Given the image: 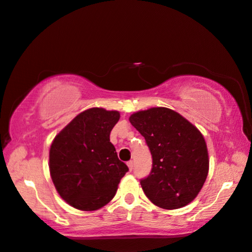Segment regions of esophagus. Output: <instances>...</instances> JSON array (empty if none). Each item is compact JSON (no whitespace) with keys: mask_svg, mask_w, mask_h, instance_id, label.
Returning <instances> with one entry per match:
<instances>
[{"mask_svg":"<svg viewBox=\"0 0 252 252\" xmlns=\"http://www.w3.org/2000/svg\"><path fill=\"white\" fill-rule=\"evenodd\" d=\"M126 164H127V166H129V170H130V171H132V168H133V162H132V161H129V162L126 163Z\"/></svg>","mask_w":252,"mask_h":252,"instance_id":"34e87169","label":"esophagus"}]
</instances>
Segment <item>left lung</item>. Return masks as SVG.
Here are the masks:
<instances>
[{"label":"left lung","mask_w":252,"mask_h":252,"mask_svg":"<svg viewBox=\"0 0 252 252\" xmlns=\"http://www.w3.org/2000/svg\"><path fill=\"white\" fill-rule=\"evenodd\" d=\"M129 121L146 140L153 168L140 180L144 193L162 209H179L200 193L209 172L207 144L195 126L175 111L153 107Z\"/></svg>","instance_id":"left-lung-1"}]
</instances>
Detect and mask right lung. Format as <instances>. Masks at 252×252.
<instances>
[{
    "instance_id": "right-lung-1",
    "label": "right lung",
    "mask_w": 252,
    "mask_h": 252,
    "mask_svg": "<svg viewBox=\"0 0 252 252\" xmlns=\"http://www.w3.org/2000/svg\"><path fill=\"white\" fill-rule=\"evenodd\" d=\"M119 120L118 111L89 108L76 115L52 141L49 152L52 183L73 208L94 211L104 207L129 170L109 141Z\"/></svg>"
}]
</instances>
